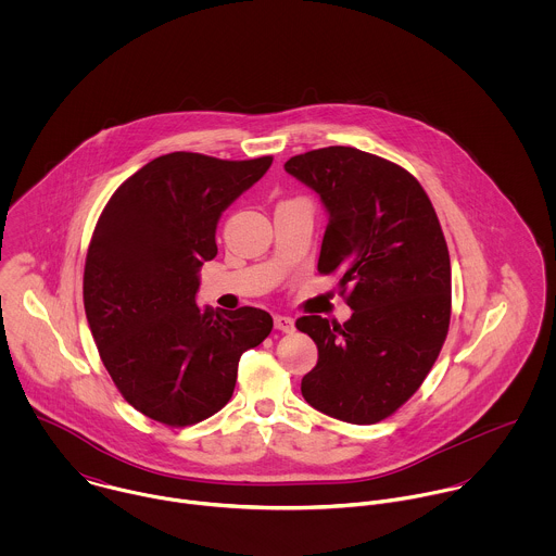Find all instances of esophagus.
Masks as SVG:
<instances>
[{"label": "esophagus", "mask_w": 556, "mask_h": 556, "mask_svg": "<svg viewBox=\"0 0 556 556\" xmlns=\"http://www.w3.org/2000/svg\"><path fill=\"white\" fill-rule=\"evenodd\" d=\"M274 325H276V329L282 331V333H291V331L295 329V320L291 317H285V315H276V317H274Z\"/></svg>", "instance_id": "1"}]
</instances>
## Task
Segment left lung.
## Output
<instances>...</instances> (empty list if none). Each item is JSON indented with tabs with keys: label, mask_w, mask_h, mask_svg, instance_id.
<instances>
[{
	"label": "left lung",
	"mask_w": 556,
	"mask_h": 556,
	"mask_svg": "<svg viewBox=\"0 0 556 556\" xmlns=\"http://www.w3.org/2000/svg\"><path fill=\"white\" fill-rule=\"evenodd\" d=\"M287 173L327 207L318 274H338L346 323L298 318L318 349L302 394L320 413L377 424L413 396L434 366L452 317L450 250L421 184L396 162L355 148L287 160Z\"/></svg>",
	"instance_id": "8db88e82"
}]
</instances>
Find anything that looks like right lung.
<instances>
[{
    "label": "right lung",
    "instance_id": "obj_1",
    "mask_svg": "<svg viewBox=\"0 0 556 556\" xmlns=\"http://www.w3.org/2000/svg\"><path fill=\"white\" fill-rule=\"evenodd\" d=\"M271 160L160 156L113 192L96 223L83 271L93 342L124 400L164 426L218 413L241 353L274 327L258 308L214 313L194 302L199 267L218 254L220 214Z\"/></svg>",
    "mask_w": 556,
    "mask_h": 556
}]
</instances>
